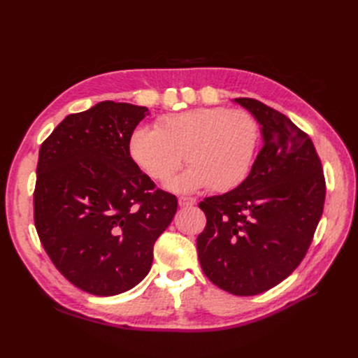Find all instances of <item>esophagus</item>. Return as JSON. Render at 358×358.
Returning a JSON list of instances; mask_svg holds the SVG:
<instances>
[{"label":"esophagus","mask_w":358,"mask_h":358,"mask_svg":"<svg viewBox=\"0 0 358 358\" xmlns=\"http://www.w3.org/2000/svg\"><path fill=\"white\" fill-rule=\"evenodd\" d=\"M194 204H196V199L185 197V196L179 197V206H180V208H191V206H194Z\"/></svg>","instance_id":"34e87169"}]
</instances>
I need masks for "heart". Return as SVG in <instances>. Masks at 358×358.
<instances>
[{
	"label": "heart",
	"instance_id": "obj_1",
	"mask_svg": "<svg viewBox=\"0 0 358 358\" xmlns=\"http://www.w3.org/2000/svg\"><path fill=\"white\" fill-rule=\"evenodd\" d=\"M258 143L255 119L229 107H200L161 117L157 128H137L129 152L137 166L159 182L169 180L183 161L191 167L170 182L176 191L209 187L227 191L251 171Z\"/></svg>",
	"mask_w": 358,
	"mask_h": 358
}]
</instances>
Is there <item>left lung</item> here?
Wrapping results in <instances>:
<instances>
[{
	"instance_id": "obj_1",
	"label": "left lung",
	"mask_w": 358,
	"mask_h": 358,
	"mask_svg": "<svg viewBox=\"0 0 358 358\" xmlns=\"http://www.w3.org/2000/svg\"><path fill=\"white\" fill-rule=\"evenodd\" d=\"M262 125L263 148L239 187L200 201L197 237L210 282L255 296L288 278L305 258L321 220L326 179L310 137L289 117L254 99H236Z\"/></svg>"
}]
</instances>
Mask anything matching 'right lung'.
<instances>
[{
  "mask_svg": "<svg viewBox=\"0 0 358 358\" xmlns=\"http://www.w3.org/2000/svg\"><path fill=\"white\" fill-rule=\"evenodd\" d=\"M146 107L101 101L71 113L41 143L34 224L52 263L94 296L131 289L150 270L154 243L178 199L129 155Z\"/></svg>",
  "mask_w": 358,
  "mask_h": 358,
  "instance_id": "1",
  "label": "right lung"
}]
</instances>
